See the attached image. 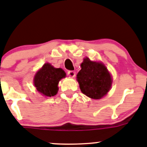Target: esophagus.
I'll return each mask as SVG.
<instances>
[{"label": "esophagus", "instance_id": "esophagus-1", "mask_svg": "<svg viewBox=\"0 0 147 147\" xmlns=\"http://www.w3.org/2000/svg\"><path fill=\"white\" fill-rule=\"evenodd\" d=\"M67 74H68L69 76L72 77V78H74V77L75 76V71H69V72H67Z\"/></svg>", "mask_w": 147, "mask_h": 147}]
</instances>
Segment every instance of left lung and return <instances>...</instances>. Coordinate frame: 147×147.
I'll use <instances>...</instances> for the list:
<instances>
[{
	"label": "left lung",
	"mask_w": 147,
	"mask_h": 147,
	"mask_svg": "<svg viewBox=\"0 0 147 147\" xmlns=\"http://www.w3.org/2000/svg\"><path fill=\"white\" fill-rule=\"evenodd\" d=\"M80 67L81 69L77 75L80 91L95 100L106 95L111 86L112 79L105 66L86 58Z\"/></svg>",
	"instance_id": "obj_1"
}]
</instances>
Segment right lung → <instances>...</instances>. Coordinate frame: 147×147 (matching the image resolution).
I'll return each mask as SVG.
<instances>
[{"mask_svg":"<svg viewBox=\"0 0 147 147\" xmlns=\"http://www.w3.org/2000/svg\"><path fill=\"white\" fill-rule=\"evenodd\" d=\"M65 77L66 73L62 69L54 68L47 63L36 73L34 86L38 92L45 96H55L59 90V80Z\"/></svg>","mask_w":147,"mask_h":147,"instance_id":"right-lung-1","label":"right lung"}]
</instances>
